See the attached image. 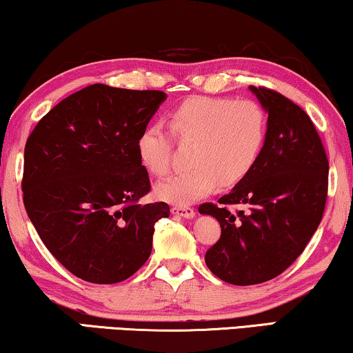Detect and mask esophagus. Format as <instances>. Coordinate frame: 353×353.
Returning <instances> with one entry per match:
<instances>
[{"label":"esophagus","instance_id":"obj_1","mask_svg":"<svg viewBox=\"0 0 353 353\" xmlns=\"http://www.w3.org/2000/svg\"><path fill=\"white\" fill-rule=\"evenodd\" d=\"M172 213L178 214V216H181V218H188V219L194 218V214H196L194 208H191V207H173Z\"/></svg>","mask_w":353,"mask_h":353}]
</instances>
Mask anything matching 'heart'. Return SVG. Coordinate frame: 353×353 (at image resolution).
Instances as JSON below:
<instances>
[{"label":"heart","instance_id":"heart-1","mask_svg":"<svg viewBox=\"0 0 353 353\" xmlns=\"http://www.w3.org/2000/svg\"><path fill=\"white\" fill-rule=\"evenodd\" d=\"M172 132L180 141H194L192 167L157 183L161 201L188 205L210 194L216 185H237L252 172L268 135V116L258 101L226 97H191L170 114ZM139 159L152 175L164 176L173 165L170 135L150 125L137 140Z\"/></svg>","mask_w":353,"mask_h":353}]
</instances>
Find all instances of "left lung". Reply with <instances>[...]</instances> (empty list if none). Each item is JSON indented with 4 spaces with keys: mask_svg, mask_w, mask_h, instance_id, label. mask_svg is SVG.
<instances>
[{
    "mask_svg": "<svg viewBox=\"0 0 353 353\" xmlns=\"http://www.w3.org/2000/svg\"><path fill=\"white\" fill-rule=\"evenodd\" d=\"M268 113V135L252 172L219 205L202 203L221 237L207 250L205 263L218 279L256 285L277 277L296 261L319 228L328 194V159L314 122L279 92L254 88ZM231 205H245L238 214Z\"/></svg>",
    "mask_w": 353,
    "mask_h": 353,
    "instance_id": "obj_1",
    "label": "left lung"
}]
</instances>
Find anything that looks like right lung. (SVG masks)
Returning a JSON list of instances; mask_svg holds the SVG:
<instances>
[{
  "instance_id": "obj_1",
  "label": "right lung",
  "mask_w": 353,
  "mask_h": 353,
  "mask_svg": "<svg viewBox=\"0 0 353 353\" xmlns=\"http://www.w3.org/2000/svg\"><path fill=\"white\" fill-rule=\"evenodd\" d=\"M167 99L161 90L92 84L55 105L25 145L23 205L57 261L90 283L134 275L152 248L165 202L141 203L150 176L137 140Z\"/></svg>"
}]
</instances>
